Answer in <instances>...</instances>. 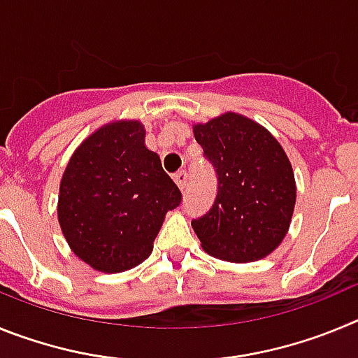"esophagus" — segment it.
Returning a JSON list of instances; mask_svg holds the SVG:
<instances>
[{
	"label": "esophagus",
	"mask_w": 358,
	"mask_h": 358,
	"mask_svg": "<svg viewBox=\"0 0 358 358\" xmlns=\"http://www.w3.org/2000/svg\"><path fill=\"white\" fill-rule=\"evenodd\" d=\"M176 182H177V186L181 188V192H185L186 186H188V173H186L185 170L179 173H176Z\"/></svg>",
	"instance_id": "1"
}]
</instances>
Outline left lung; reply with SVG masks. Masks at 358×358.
<instances>
[{"label": "left lung", "mask_w": 358, "mask_h": 358, "mask_svg": "<svg viewBox=\"0 0 358 358\" xmlns=\"http://www.w3.org/2000/svg\"><path fill=\"white\" fill-rule=\"evenodd\" d=\"M194 134L217 173L213 206L192 226L208 255L256 262L285 238L296 204L290 161L276 138L252 120L226 113Z\"/></svg>", "instance_id": "obj_1"}]
</instances>
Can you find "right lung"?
<instances>
[{"label": "right lung", "mask_w": 358, "mask_h": 358, "mask_svg": "<svg viewBox=\"0 0 358 358\" xmlns=\"http://www.w3.org/2000/svg\"><path fill=\"white\" fill-rule=\"evenodd\" d=\"M181 189L145 147L140 122L106 125L75 150L61 181L59 222L73 252L102 273L148 258Z\"/></svg>", "instance_id": "1"}]
</instances>
